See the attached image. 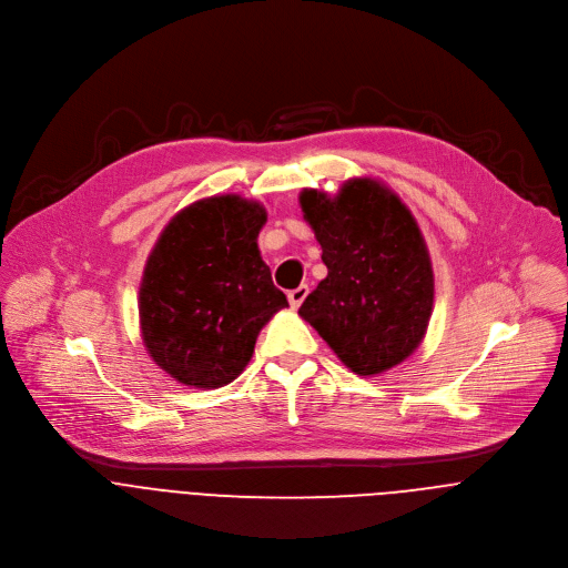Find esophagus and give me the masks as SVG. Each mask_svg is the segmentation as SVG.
<instances>
[{
    "label": "esophagus",
    "mask_w": 568,
    "mask_h": 568,
    "mask_svg": "<svg viewBox=\"0 0 568 568\" xmlns=\"http://www.w3.org/2000/svg\"><path fill=\"white\" fill-rule=\"evenodd\" d=\"M307 292H310V287L307 285H298V287H294V290H290L287 292V298H290V305L292 307H298L303 301H305V296H307Z\"/></svg>",
    "instance_id": "obj_1"
}]
</instances>
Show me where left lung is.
I'll list each match as a JSON object with an SVG mask.
<instances>
[{
	"label": "left lung",
	"instance_id": "obj_1",
	"mask_svg": "<svg viewBox=\"0 0 568 568\" xmlns=\"http://www.w3.org/2000/svg\"><path fill=\"white\" fill-rule=\"evenodd\" d=\"M303 217L328 267L298 314L357 375L407 359L434 310V272L412 211L375 180H348L337 197L305 189Z\"/></svg>",
	"mask_w": 568,
	"mask_h": 568
}]
</instances>
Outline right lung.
I'll list each match as a JSON object with an SVG mask.
<instances>
[{
	"label": "right lung",
	"mask_w": 568,
	"mask_h": 568,
	"mask_svg": "<svg viewBox=\"0 0 568 568\" xmlns=\"http://www.w3.org/2000/svg\"><path fill=\"white\" fill-rule=\"evenodd\" d=\"M265 220L258 202L217 195L180 211L159 235L139 290L141 335L178 382H233L261 328L287 305L258 252Z\"/></svg>",
	"instance_id": "add662e5"
}]
</instances>
